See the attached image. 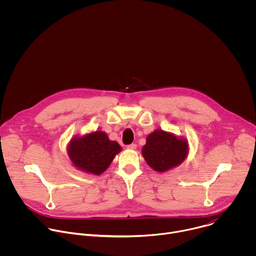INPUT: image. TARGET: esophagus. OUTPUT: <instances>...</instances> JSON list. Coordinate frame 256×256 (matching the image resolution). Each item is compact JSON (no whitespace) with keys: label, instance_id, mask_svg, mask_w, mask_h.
Segmentation results:
<instances>
[{"label":"esophagus","instance_id":"1","mask_svg":"<svg viewBox=\"0 0 256 256\" xmlns=\"http://www.w3.org/2000/svg\"><path fill=\"white\" fill-rule=\"evenodd\" d=\"M128 149H130V150H136V144H130L128 146Z\"/></svg>","mask_w":256,"mask_h":256}]
</instances>
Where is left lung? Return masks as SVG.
Returning a JSON list of instances; mask_svg holds the SVG:
<instances>
[{
	"label": "left lung",
	"instance_id": "obj_1",
	"mask_svg": "<svg viewBox=\"0 0 256 256\" xmlns=\"http://www.w3.org/2000/svg\"><path fill=\"white\" fill-rule=\"evenodd\" d=\"M188 154V142L186 138L156 130L146 140L142 155L147 164L157 172H165L184 162Z\"/></svg>",
	"mask_w": 256,
	"mask_h": 256
}]
</instances>
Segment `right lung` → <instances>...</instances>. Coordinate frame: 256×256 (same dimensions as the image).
<instances>
[{
    "label": "right lung",
    "instance_id": "add662e5",
    "mask_svg": "<svg viewBox=\"0 0 256 256\" xmlns=\"http://www.w3.org/2000/svg\"><path fill=\"white\" fill-rule=\"evenodd\" d=\"M120 151V144L109 140L101 130L72 138L68 146V155L72 165L94 175L103 173Z\"/></svg>",
    "mask_w": 256,
    "mask_h": 256
}]
</instances>
